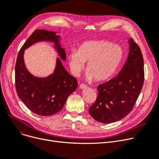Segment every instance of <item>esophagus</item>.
<instances>
[{
	"label": "esophagus",
	"mask_w": 159,
	"mask_h": 159,
	"mask_svg": "<svg viewBox=\"0 0 159 159\" xmlns=\"http://www.w3.org/2000/svg\"><path fill=\"white\" fill-rule=\"evenodd\" d=\"M87 87H88V86H87V85L84 84H81L79 86V88H80V89H85V88H86Z\"/></svg>",
	"instance_id": "obj_1"
}]
</instances>
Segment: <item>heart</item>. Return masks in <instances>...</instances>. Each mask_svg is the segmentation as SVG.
Returning <instances> with one entry per match:
<instances>
[{
  "instance_id": "obj_1",
  "label": "heart",
  "mask_w": 159,
  "mask_h": 159,
  "mask_svg": "<svg viewBox=\"0 0 159 159\" xmlns=\"http://www.w3.org/2000/svg\"><path fill=\"white\" fill-rule=\"evenodd\" d=\"M123 57L122 48L104 40L89 41L82 44L79 51L72 50L69 62L72 73L79 76L86 65V78L96 81L111 77L118 68Z\"/></svg>"
}]
</instances>
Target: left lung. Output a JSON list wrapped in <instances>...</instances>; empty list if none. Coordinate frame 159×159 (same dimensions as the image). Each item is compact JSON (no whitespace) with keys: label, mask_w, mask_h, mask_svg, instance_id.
Here are the masks:
<instances>
[{"label":"left lung","mask_w":159,"mask_h":159,"mask_svg":"<svg viewBox=\"0 0 159 159\" xmlns=\"http://www.w3.org/2000/svg\"><path fill=\"white\" fill-rule=\"evenodd\" d=\"M129 46L128 58L118 75L98 86V95L89 113L99 122L110 123L125 118L141 92L144 81L143 56L132 38Z\"/></svg>","instance_id":"1"}]
</instances>
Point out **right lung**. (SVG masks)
Wrapping results in <instances>:
<instances>
[{
  "mask_svg": "<svg viewBox=\"0 0 159 159\" xmlns=\"http://www.w3.org/2000/svg\"><path fill=\"white\" fill-rule=\"evenodd\" d=\"M55 34L46 30H34L20 48L16 64L15 80L18 97L32 112L43 116L60 111L78 84L77 79L67 72L59 58L54 73L47 77H34L26 70L23 60L24 51L38 41L54 42L60 58L66 60L64 49L59 43L60 36Z\"/></svg>",
  "mask_w": 159,
  "mask_h": 159,
  "instance_id": "1",
  "label": "right lung"
}]
</instances>
